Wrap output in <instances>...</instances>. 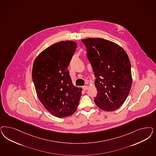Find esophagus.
<instances>
[{
	"instance_id": "1",
	"label": "esophagus",
	"mask_w": 156,
	"mask_h": 156,
	"mask_svg": "<svg viewBox=\"0 0 156 156\" xmlns=\"http://www.w3.org/2000/svg\"><path fill=\"white\" fill-rule=\"evenodd\" d=\"M83 89L84 90H86L87 89H88V86H83Z\"/></svg>"
}]
</instances>
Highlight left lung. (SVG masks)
Segmentation results:
<instances>
[{
	"mask_svg": "<svg viewBox=\"0 0 156 156\" xmlns=\"http://www.w3.org/2000/svg\"><path fill=\"white\" fill-rule=\"evenodd\" d=\"M81 41L96 77L98 94L94 101L103 110H115L123 104L131 87L129 57L122 47L110 41L89 38Z\"/></svg>",
	"mask_w": 156,
	"mask_h": 156,
	"instance_id": "1",
	"label": "left lung"
}]
</instances>
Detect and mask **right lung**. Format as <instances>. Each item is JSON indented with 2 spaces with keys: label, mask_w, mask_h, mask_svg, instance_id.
<instances>
[{
  "label": "right lung",
  "mask_w": 156,
  "mask_h": 156,
  "mask_svg": "<svg viewBox=\"0 0 156 156\" xmlns=\"http://www.w3.org/2000/svg\"><path fill=\"white\" fill-rule=\"evenodd\" d=\"M77 44L61 41L42 51L35 58L32 79L38 98L46 109L58 118L72 115L82 89L73 85L68 66Z\"/></svg>",
  "instance_id": "right-lung-1"
}]
</instances>
